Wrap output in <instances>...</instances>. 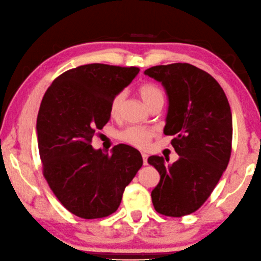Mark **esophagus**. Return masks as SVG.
<instances>
[{
	"label": "esophagus",
	"instance_id": "obj_1",
	"mask_svg": "<svg viewBox=\"0 0 261 261\" xmlns=\"http://www.w3.org/2000/svg\"><path fill=\"white\" fill-rule=\"evenodd\" d=\"M141 155H142L143 164H144V165H147V164H148V155H147V153H144V152L141 153Z\"/></svg>",
	"mask_w": 261,
	"mask_h": 261
}]
</instances>
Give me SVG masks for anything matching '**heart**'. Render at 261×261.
Here are the masks:
<instances>
[{
	"label": "heart",
	"instance_id": "1",
	"mask_svg": "<svg viewBox=\"0 0 261 261\" xmlns=\"http://www.w3.org/2000/svg\"><path fill=\"white\" fill-rule=\"evenodd\" d=\"M139 96L143 104L148 109H151L156 105L164 104V92L160 87L153 83H143L140 85L138 90ZM125 100V93L119 92L115 95L110 102V114L112 118H118L120 114L122 102ZM156 135V130L150 127L130 126L120 133V140L130 146L143 149L148 147L150 140Z\"/></svg>",
	"mask_w": 261,
	"mask_h": 261
}]
</instances>
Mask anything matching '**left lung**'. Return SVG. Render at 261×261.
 <instances>
[{"label":"left lung","instance_id":"1","mask_svg":"<svg viewBox=\"0 0 261 261\" xmlns=\"http://www.w3.org/2000/svg\"><path fill=\"white\" fill-rule=\"evenodd\" d=\"M163 85L169 98L164 127L179 159L165 164L150 156L161 174L151 192L156 212L165 216L192 214L202 206L227 169L231 155L232 117L217 81L190 63L155 66L144 71Z\"/></svg>","mask_w":261,"mask_h":261}]
</instances>
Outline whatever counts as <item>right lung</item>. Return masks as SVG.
<instances>
[{"instance_id": "add662e5", "label": "right lung", "mask_w": 261, "mask_h": 261, "mask_svg": "<svg viewBox=\"0 0 261 261\" xmlns=\"http://www.w3.org/2000/svg\"><path fill=\"white\" fill-rule=\"evenodd\" d=\"M140 69L91 63L67 70L42 98L37 136L42 173L71 214L101 219L120 206L123 191L143 164L139 150L119 144L93 149L95 132L110 120V102Z\"/></svg>"}]
</instances>
